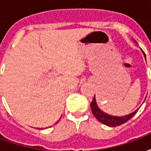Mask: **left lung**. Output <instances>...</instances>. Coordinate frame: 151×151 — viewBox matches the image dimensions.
<instances>
[{"label": "left lung", "instance_id": "obj_1", "mask_svg": "<svg viewBox=\"0 0 151 151\" xmlns=\"http://www.w3.org/2000/svg\"><path fill=\"white\" fill-rule=\"evenodd\" d=\"M144 55H145V53H144ZM91 107L92 113L95 116V118L99 122H101L102 124L110 127L119 126L120 124L125 123L129 119H131L137 113V111H138V109H137V110L133 111L132 113L129 114L127 116H110V115L104 113V111H102L98 108V106L96 104V102H95V97H94L93 100L91 103Z\"/></svg>", "mask_w": 151, "mask_h": 151}]
</instances>
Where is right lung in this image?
<instances>
[{
    "label": "right lung",
    "mask_w": 151,
    "mask_h": 151,
    "mask_svg": "<svg viewBox=\"0 0 151 151\" xmlns=\"http://www.w3.org/2000/svg\"><path fill=\"white\" fill-rule=\"evenodd\" d=\"M56 123H57V122H56Z\"/></svg>",
    "instance_id": "add662e5"
}]
</instances>
